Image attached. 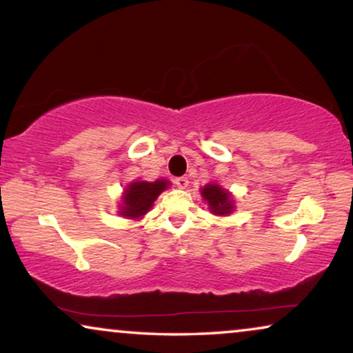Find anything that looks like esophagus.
<instances>
[{
	"label": "esophagus",
	"instance_id": "obj_1",
	"mask_svg": "<svg viewBox=\"0 0 353 353\" xmlns=\"http://www.w3.org/2000/svg\"><path fill=\"white\" fill-rule=\"evenodd\" d=\"M174 183L179 188H187L188 187V177H177Z\"/></svg>",
	"mask_w": 353,
	"mask_h": 353
}]
</instances>
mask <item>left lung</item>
Masks as SVG:
<instances>
[{
    "label": "left lung",
    "instance_id": "8db88e82",
    "mask_svg": "<svg viewBox=\"0 0 353 353\" xmlns=\"http://www.w3.org/2000/svg\"><path fill=\"white\" fill-rule=\"evenodd\" d=\"M200 195L208 205L211 214L214 216H230L235 210V200L233 195L219 183H206L200 188Z\"/></svg>",
    "mask_w": 353,
    "mask_h": 353
}]
</instances>
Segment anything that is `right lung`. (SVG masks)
Wrapping results in <instances>:
<instances>
[{
  "mask_svg": "<svg viewBox=\"0 0 353 353\" xmlns=\"http://www.w3.org/2000/svg\"><path fill=\"white\" fill-rule=\"evenodd\" d=\"M170 185L171 182L166 179H157L155 182L136 179L129 182L123 190L121 201L118 203V214L125 219H142L152 210L160 193L170 188Z\"/></svg>",
  "mask_w": 353,
  "mask_h": 353,
  "instance_id": "1",
  "label": "right lung"
}]
</instances>
